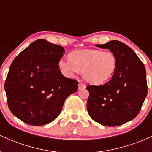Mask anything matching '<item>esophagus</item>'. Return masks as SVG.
Segmentation results:
<instances>
[{"label":"esophagus","mask_w":152,"mask_h":152,"mask_svg":"<svg viewBox=\"0 0 152 152\" xmlns=\"http://www.w3.org/2000/svg\"><path fill=\"white\" fill-rule=\"evenodd\" d=\"M86 88L85 84H83V83H79V84H78V89H82V88Z\"/></svg>","instance_id":"obj_1"}]
</instances>
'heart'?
Masks as SVG:
<instances>
[{
    "mask_svg": "<svg viewBox=\"0 0 152 152\" xmlns=\"http://www.w3.org/2000/svg\"><path fill=\"white\" fill-rule=\"evenodd\" d=\"M58 66L66 76H71L80 71L86 81L100 84L113 77L117 67V58L111 50H77L69 54V58L60 59Z\"/></svg>",
    "mask_w": 152,
    "mask_h": 152,
    "instance_id": "heart-1",
    "label": "heart"
}]
</instances>
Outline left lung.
I'll use <instances>...</instances> for the list:
<instances>
[{
	"label": "left lung",
	"instance_id": "8db88e82",
	"mask_svg": "<svg viewBox=\"0 0 152 152\" xmlns=\"http://www.w3.org/2000/svg\"><path fill=\"white\" fill-rule=\"evenodd\" d=\"M96 46L109 49L117 58L113 77L102 86H88L86 107L91 118L104 126H115L134 119L146 95V69L132 48L121 41H109Z\"/></svg>",
	"mask_w": 152,
	"mask_h": 152
}]
</instances>
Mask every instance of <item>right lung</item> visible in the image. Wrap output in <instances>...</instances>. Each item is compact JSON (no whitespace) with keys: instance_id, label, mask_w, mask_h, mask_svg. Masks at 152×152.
<instances>
[{"instance_id":"add662e5","label":"right lung","mask_w":152,"mask_h":152,"mask_svg":"<svg viewBox=\"0 0 152 152\" xmlns=\"http://www.w3.org/2000/svg\"><path fill=\"white\" fill-rule=\"evenodd\" d=\"M64 53L62 46L38 39L12 62L5 91L10 111L22 121L33 126L53 121L66 98L77 91L78 82L59 70Z\"/></svg>"}]
</instances>
